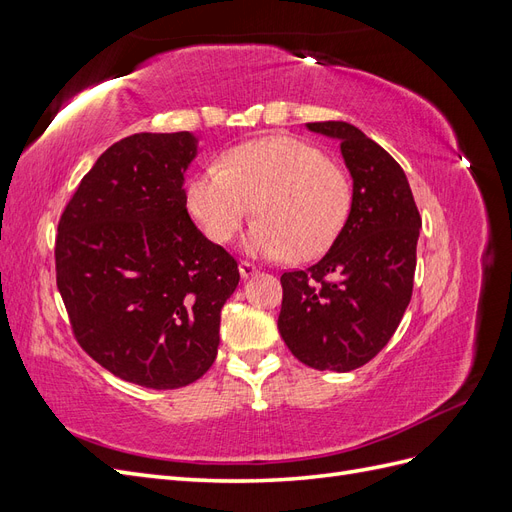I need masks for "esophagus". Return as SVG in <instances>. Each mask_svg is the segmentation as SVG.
<instances>
[{
	"label": "esophagus",
	"instance_id": "esophagus-1",
	"mask_svg": "<svg viewBox=\"0 0 512 512\" xmlns=\"http://www.w3.org/2000/svg\"><path fill=\"white\" fill-rule=\"evenodd\" d=\"M239 273H241L243 280H247V277H252V275H256V273H258V267H256V265H252V262L241 260V262H239Z\"/></svg>",
	"mask_w": 512,
	"mask_h": 512
}]
</instances>
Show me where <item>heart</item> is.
Returning a JSON list of instances; mask_svg holds the SVG:
<instances>
[{
	"instance_id": "heart-1",
	"label": "heart",
	"mask_w": 512,
	"mask_h": 512,
	"mask_svg": "<svg viewBox=\"0 0 512 512\" xmlns=\"http://www.w3.org/2000/svg\"><path fill=\"white\" fill-rule=\"evenodd\" d=\"M352 203L348 175L301 138L273 134L232 147L222 164L203 166L188 181L185 205L213 243H226L247 215L245 235L256 256L314 258L344 228Z\"/></svg>"
}]
</instances>
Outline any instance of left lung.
<instances>
[{
	"mask_svg": "<svg viewBox=\"0 0 512 512\" xmlns=\"http://www.w3.org/2000/svg\"><path fill=\"white\" fill-rule=\"evenodd\" d=\"M337 138L352 205L331 250L282 275L277 329L288 350L320 371H352L389 344L412 297L421 228L410 183L389 153L346 121L307 123Z\"/></svg>",
	"mask_w": 512,
	"mask_h": 512,
	"instance_id": "left-lung-1",
	"label": "left lung"
}]
</instances>
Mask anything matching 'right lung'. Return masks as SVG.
<instances>
[{
  "mask_svg": "<svg viewBox=\"0 0 512 512\" xmlns=\"http://www.w3.org/2000/svg\"><path fill=\"white\" fill-rule=\"evenodd\" d=\"M190 132H141L108 147L57 226V288L76 342L117 378L179 389L213 365L237 260L185 209Z\"/></svg>",
  "mask_w": 512,
  "mask_h": 512,
  "instance_id": "add662e5",
  "label": "right lung"
}]
</instances>
